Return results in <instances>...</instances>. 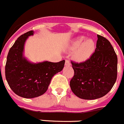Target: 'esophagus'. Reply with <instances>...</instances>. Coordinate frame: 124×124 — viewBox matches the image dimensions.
<instances>
[{"mask_svg": "<svg viewBox=\"0 0 124 124\" xmlns=\"http://www.w3.org/2000/svg\"><path fill=\"white\" fill-rule=\"evenodd\" d=\"M65 66H71V63L69 60H66L65 61Z\"/></svg>", "mask_w": 124, "mask_h": 124, "instance_id": "34e87169", "label": "esophagus"}]
</instances>
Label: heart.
Here are the masks:
<instances>
[{
    "instance_id": "obj_1",
    "label": "heart",
    "mask_w": 124,
    "mask_h": 124,
    "mask_svg": "<svg viewBox=\"0 0 124 124\" xmlns=\"http://www.w3.org/2000/svg\"><path fill=\"white\" fill-rule=\"evenodd\" d=\"M96 45L92 38L81 36L71 41L68 46L70 51H73V58L78 63H83L92 57L95 51Z\"/></svg>"
}]
</instances>
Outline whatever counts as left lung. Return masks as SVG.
Wrapping results in <instances>:
<instances>
[{
    "label": "left lung",
    "mask_w": 124,
    "mask_h": 124,
    "mask_svg": "<svg viewBox=\"0 0 124 124\" xmlns=\"http://www.w3.org/2000/svg\"><path fill=\"white\" fill-rule=\"evenodd\" d=\"M95 53L83 63L71 61L74 70L71 89L76 96L85 100L101 98L109 92L117 76V56L110 43L97 35Z\"/></svg>",
    "instance_id": "left-lung-1"
}]
</instances>
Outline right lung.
I'll list each match as a JSON object with an SVG mask.
<instances>
[{"mask_svg":"<svg viewBox=\"0 0 124 124\" xmlns=\"http://www.w3.org/2000/svg\"><path fill=\"white\" fill-rule=\"evenodd\" d=\"M33 31L21 35L10 49L6 64V78L16 95L32 98L47 91L54 75L62 71L65 61L52 63L47 61L34 63L24 56V45Z\"/></svg>","mask_w":124,"mask_h":124,"instance_id":"1","label":"right lung"}]
</instances>
